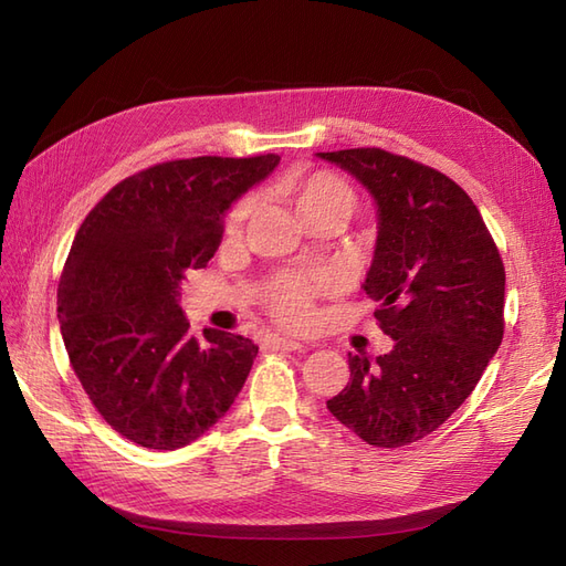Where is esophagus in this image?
Instances as JSON below:
<instances>
[{
  "mask_svg": "<svg viewBox=\"0 0 566 566\" xmlns=\"http://www.w3.org/2000/svg\"><path fill=\"white\" fill-rule=\"evenodd\" d=\"M266 345L273 347V349H285V352H295V349L306 347L304 342L293 339V337H283V335H271V337L266 339Z\"/></svg>",
  "mask_w": 566,
  "mask_h": 566,
  "instance_id": "1",
  "label": "esophagus"
}]
</instances>
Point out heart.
I'll return each mask as SVG.
<instances>
[{"instance_id":"1","label":"heart","mask_w":566,"mask_h":566,"mask_svg":"<svg viewBox=\"0 0 566 566\" xmlns=\"http://www.w3.org/2000/svg\"><path fill=\"white\" fill-rule=\"evenodd\" d=\"M290 193H293L295 208L302 217L312 214L321 208H328L335 202L354 205L352 188L335 175L328 172H314L306 177H297L290 181ZM252 210V200L245 198L235 202V208L229 214V229H238L248 219ZM331 285V276H290L279 281L271 290V304L287 323H306L314 314V295Z\"/></svg>"}]
</instances>
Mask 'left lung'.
<instances>
[{"label":"left lung","instance_id":"left-lung-1","mask_svg":"<svg viewBox=\"0 0 566 566\" xmlns=\"http://www.w3.org/2000/svg\"><path fill=\"white\" fill-rule=\"evenodd\" d=\"M370 193L378 214L364 290L394 339L349 358L331 413L370 447L413 443L460 408L503 339L505 269L476 205L447 175L382 148L316 153Z\"/></svg>","mask_w":566,"mask_h":566}]
</instances>
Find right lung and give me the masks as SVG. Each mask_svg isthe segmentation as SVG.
<instances>
[{"label":"right lung","mask_w":566,"mask_h":566,"mask_svg":"<svg viewBox=\"0 0 566 566\" xmlns=\"http://www.w3.org/2000/svg\"><path fill=\"white\" fill-rule=\"evenodd\" d=\"M279 156L172 160L127 177L82 221L59 283L73 370L115 432L175 451L202 437L243 389L260 347L188 335L181 281L214 256L231 205Z\"/></svg>","instance_id":"obj_1"}]
</instances>
